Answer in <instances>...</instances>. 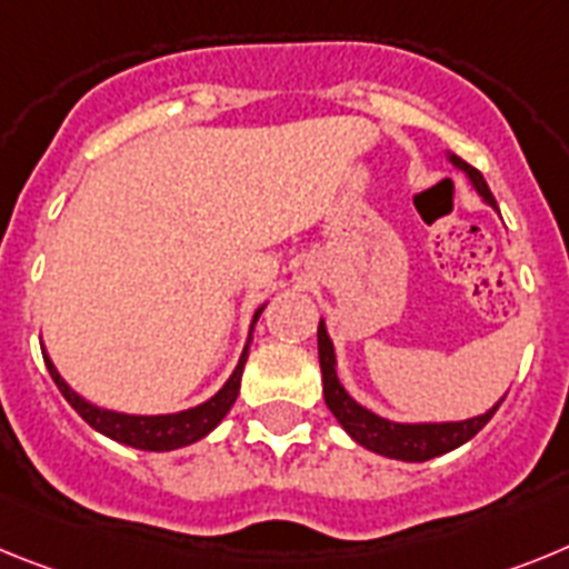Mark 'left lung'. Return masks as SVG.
<instances>
[{
  "instance_id": "left-lung-1",
  "label": "left lung",
  "mask_w": 569,
  "mask_h": 569,
  "mask_svg": "<svg viewBox=\"0 0 569 569\" xmlns=\"http://www.w3.org/2000/svg\"><path fill=\"white\" fill-rule=\"evenodd\" d=\"M452 166L461 168L463 174L472 180L478 194L483 197V202H490L496 209V197H492L490 186L483 180V174L478 168H472L469 162H463L461 157L449 154ZM318 355H320V372H323V398L326 407L332 409V415L340 421V427L352 435L360 447L372 449L378 456L398 458V461H429V458H438L449 449L461 447L469 438H476L487 423H490L492 415L498 412L496 403L490 412L478 415V418H469V421H456V423H392L387 418H378L375 412L363 409L360 403H355L346 389L340 387L338 372H335V346L326 335V326L320 320L318 326Z\"/></svg>"
}]
</instances>
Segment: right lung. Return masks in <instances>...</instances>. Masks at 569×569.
<instances>
[{"label":"right lung","instance_id":"right-lung-1","mask_svg":"<svg viewBox=\"0 0 569 569\" xmlns=\"http://www.w3.org/2000/svg\"><path fill=\"white\" fill-rule=\"evenodd\" d=\"M257 318H260V312L254 315V320ZM246 358H249V346H246L243 355H240V363H237V369L231 372V378L226 380V387L220 389L211 401L177 415H122V412H111V409L93 407V403H88L86 398H79V395L68 387L66 380L59 378V372L53 369L48 355H46V367L48 372H51L53 383L59 387V392H62V398L77 409L79 418H82L88 427H93L97 432L108 435V438H113V441L128 443V447H134V449L168 452V449H180L200 441V438H206L217 423L223 421L226 412L231 409V403L237 401V392H240V378H243Z\"/></svg>","mask_w":569,"mask_h":569}]
</instances>
